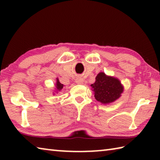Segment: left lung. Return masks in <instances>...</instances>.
<instances>
[{
    "label": "left lung",
    "mask_w": 160,
    "mask_h": 160,
    "mask_svg": "<svg viewBox=\"0 0 160 160\" xmlns=\"http://www.w3.org/2000/svg\"><path fill=\"white\" fill-rule=\"evenodd\" d=\"M63 88V85L59 82L58 78H56V89L57 91H61Z\"/></svg>",
    "instance_id": "obj_1"
}]
</instances>
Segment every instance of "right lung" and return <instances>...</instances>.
<instances>
[{"label": "right lung", "instance_id": "right-lung-1", "mask_svg": "<svg viewBox=\"0 0 160 160\" xmlns=\"http://www.w3.org/2000/svg\"><path fill=\"white\" fill-rule=\"evenodd\" d=\"M95 82L91 87L94 92V97L102 104H109L114 102L121 96L123 88L118 79L108 76L101 72L97 75Z\"/></svg>", "mask_w": 160, "mask_h": 160}]
</instances>
